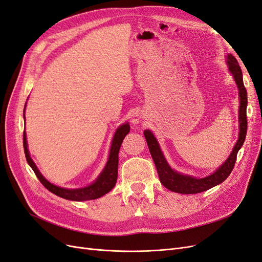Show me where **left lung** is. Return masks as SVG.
Listing matches in <instances>:
<instances>
[{
	"mask_svg": "<svg viewBox=\"0 0 262 262\" xmlns=\"http://www.w3.org/2000/svg\"><path fill=\"white\" fill-rule=\"evenodd\" d=\"M227 64L239 91V138L231 155L216 171H214L212 175L205 178H194L187 175H181V173L172 170L167 162H166L154 134L149 130L144 131V137L147 142L149 153L155 163L158 177H160L162 185L169 189L170 191L184 194L203 192L205 190H209L210 188L223 182L234 168L237 153L243 146L246 134H247V115H246L247 114L246 113V109H247V91H246L244 85L242 69L233 54L227 55Z\"/></svg>",
	"mask_w": 262,
	"mask_h": 262,
	"instance_id": "1",
	"label": "left lung"
}]
</instances>
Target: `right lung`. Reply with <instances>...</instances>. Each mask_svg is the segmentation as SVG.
Listing matches in <instances>:
<instances>
[{"label": "right lung", "instance_id": "add662e5", "mask_svg": "<svg viewBox=\"0 0 262 262\" xmlns=\"http://www.w3.org/2000/svg\"><path fill=\"white\" fill-rule=\"evenodd\" d=\"M24 118H25V114H24ZM130 132V125L128 123L122 124L120 128L117 130L115 133V137L113 140V144L112 148H110V154H109V160L107 162L106 167L102 170L100 173V176L97 178V180L94 182L93 185L81 188V189H66V188H60L58 186H54L47 180L40 171L38 170L37 166L35 163L31 160L29 156V152L27 148V141H26V133L24 131V136H23V143H24V150H25V156L26 160L29 164V166L33 168L34 172L36 173L37 178L41 184L54 193L55 195H59L63 199L67 200H72V201H86V200H94L97 199V198H100L104 194L108 193L110 190H112L116 182H117V177H118V154H119V149H120L121 143L124 139V137Z\"/></svg>", "mask_w": 262, "mask_h": 262}]
</instances>
